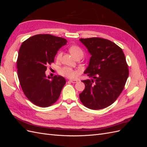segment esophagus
Listing matches in <instances>:
<instances>
[{
    "label": "esophagus",
    "instance_id": "1",
    "mask_svg": "<svg viewBox=\"0 0 147 147\" xmlns=\"http://www.w3.org/2000/svg\"><path fill=\"white\" fill-rule=\"evenodd\" d=\"M69 82H70L71 83H77L78 80H70Z\"/></svg>",
    "mask_w": 147,
    "mask_h": 147
}]
</instances>
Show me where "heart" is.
<instances>
[{
    "mask_svg": "<svg viewBox=\"0 0 147 147\" xmlns=\"http://www.w3.org/2000/svg\"><path fill=\"white\" fill-rule=\"evenodd\" d=\"M69 51L75 58H77V57H83L84 55L82 49L77 45H73L70 47L69 48ZM62 56H63V51H59L57 53L56 59L57 60L61 59ZM78 70L68 67H61L59 69V74L60 75L70 78H73L75 77L78 74Z\"/></svg>",
    "mask_w": 147,
    "mask_h": 147,
    "instance_id": "obj_1",
    "label": "heart"
}]
</instances>
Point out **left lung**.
<instances>
[{
  "instance_id": "1",
  "label": "left lung",
  "mask_w": 147,
  "mask_h": 147,
  "mask_svg": "<svg viewBox=\"0 0 147 147\" xmlns=\"http://www.w3.org/2000/svg\"><path fill=\"white\" fill-rule=\"evenodd\" d=\"M91 56L84 71L91 80H83L85 88L80 99L86 107L99 110L117 99L129 76L128 65L122 49L107 39L80 38Z\"/></svg>"
}]
</instances>
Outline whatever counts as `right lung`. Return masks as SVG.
Returning <instances> with one entry per match:
<instances>
[{
  "label": "right lung",
  "mask_w": 147,
  "mask_h": 147,
  "mask_svg": "<svg viewBox=\"0 0 147 147\" xmlns=\"http://www.w3.org/2000/svg\"><path fill=\"white\" fill-rule=\"evenodd\" d=\"M67 42L50 34H38L21 44L17 59L18 76L24 94L34 104L47 107L58 99L65 80L61 75L47 77L45 71Z\"/></svg>",
  "instance_id": "right-lung-1"
}]
</instances>
